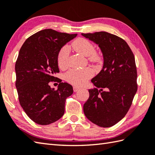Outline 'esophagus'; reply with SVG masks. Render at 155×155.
Wrapping results in <instances>:
<instances>
[{"mask_svg": "<svg viewBox=\"0 0 155 155\" xmlns=\"http://www.w3.org/2000/svg\"><path fill=\"white\" fill-rule=\"evenodd\" d=\"M79 89H80V88H78L77 87H73V91H74V92H77Z\"/></svg>", "mask_w": 155, "mask_h": 155, "instance_id": "34e87169", "label": "esophagus"}]
</instances>
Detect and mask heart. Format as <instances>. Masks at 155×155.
Instances as JSON below:
<instances>
[{
  "label": "heart",
  "instance_id": "obj_1",
  "mask_svg": "<svg viewBox=\"0 0 155 155\" xmlns=\"http://www.w3.org/2000/svg\"><path fill=\"white\" fill-rule=\"evenodd\" d=\"M72 47L80 54L88 57V59L92 63L98 64L103 61L102 56L95 51L94 45L84 38H78L72 42ZM69 48L68 46H63L58 51L57 62L58 67L64 68L67 67L69 58ZM94 72L91 68L83 69H71L65 74V78L69 83L76 86H83L87 81L93 77Z\"/></svg>",
  "mask_w": 155,
  "mask_h": 155
}]
</instances>
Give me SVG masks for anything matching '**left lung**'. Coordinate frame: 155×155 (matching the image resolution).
Here are the masks:
<instances>
[{"mask_svg": "<svg viewBox=\"0 0 155 155\" xmlns=\"http://www.w3.org/2000/svg\"><path fill=\"white\" fill-rule=\"evenodd\" d=\"M103 52V69L91 80L96 88L88 90L83 105L85 116L101 127H110L124 117L137 91L135 59L127 42L107 32L82 33Z\"/></svg>", "mask_w": 155, "mask_h": 155, "instance_id": "obj_1", "label": "left lung"}]
</instances>
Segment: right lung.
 Segmentation results:
<instances>
[{"instance_id":"add662e5","label":"right lung","mask_w":155,"mask_h":155,"mask_svg":"<svg viewBox=\"0 0 155 155\" xmlns=\"http://www.w3.org/2000/svg\"><path fill=\"white\" fill-rule=\"evenodd\" d=\"M77 35L45 29L28 37L20 49L15 64L19 103L37 124L47 125L63 116L66 99L73 89L54 74L59 72L58 51ZM51 81L59 83L57 90L51 88Z\"/></svg>"}]
</instances>
